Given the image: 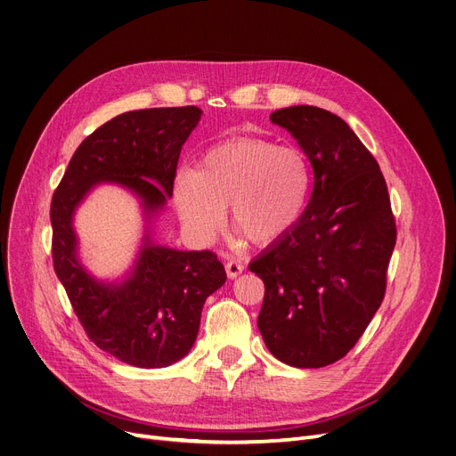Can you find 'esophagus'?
Returning <instances> with one entry per match:
<instances>
[{
  "mask_svg": "<svg viewBox=\"0 0 456 456\" xmlns=\"http://www.w3.org/2000/svg\"><path fill=\"white\" fill-rule=\"evenodd\" d=\"M225 271H227V277H229V279H236L238 275H241V271H244V264H241L240 260L231 258V260H227V264H225Z\"/></svg>",
  "mask_w": 456,
  "mask_h": 456,
  "instance_id": "1",
  "label": "esophagus"
}]
</instances>
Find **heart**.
Here are the masks:
<instances>
[{"mask_svg": "<svg viewBox=\"0 0 456 456\" xmlns=\"http://www.w3.org/2000/svg\"><path fill=\"white\" fill-rule=\"evenodd\" d=\"M310 191L312 168L298 148L240 139L207 150L196 170H179L174 203L201 244L224 229L229 207L234 229L256 246H269L298 224Z\"/></svg>", "mask_w": 456, "mask_h": 456, "instance_id": "heart-1", "label": "heart"}]
</instances>
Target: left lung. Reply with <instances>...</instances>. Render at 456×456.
<instances>
[{"label":"left lung","mask_w":456,"mask_h":456,"mask_svg":"<svg viewBox=\"0 0 456 456\" xmlns=\"http://www.w3.org/2000/svg\"><path fill=\"white\" fill-rule=\"evenodd\" d=\"M269 118L310 159L314 191L298 224L249 264L265 286L258 330L279 361L321 369L354 348L381 306L396 224L378 161L341 117L289 106Z\"/></svg>","instance_id":"obj_1"}]
</instances>
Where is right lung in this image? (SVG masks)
Instances as JSON below:
<instances>
[{"label": "right lung", "mask_w": 456, "mask_h": 456, "mask_svg": "<svg viewBox=\"0 0 456 456\" xmlns=\"http://www.w3.org/2000/svg\"><path fill=\"white\" fill-rule=\"evenodd\" d=\"M201 113L183 106L113 117L82 141L53 194L56 277L87 338L132 367H168L191 352L207 297L227 281L224 264L212 251L158 246L146 227L132 271L120 282H102L78 260L73 216L95 185L115 183L141 200L150 224L172 196L181 146Z\"/></svg>", "instance_id": "1"}]
</instances>
